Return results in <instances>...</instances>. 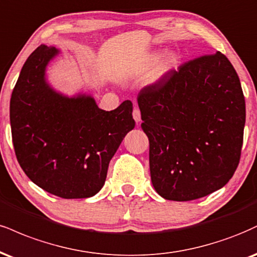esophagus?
I'll return each mask as SVG.
<instances>
[{"instance_id": "obj_1", "label": "esophagus", "mask_w": 257, "mask_h": 257, "mask_svg": "<svg viewBox=\"0 0 257 257\" xmlns=\"http://www.w3.org/2000/svg\"><path fill=\"white\" fill-rule=\"evenodd\" d=\"M133 117H134L135 122H137V123L141 122V112H140V110L138 109V107H135L134 111H133Z\"/></svg>"}]
</instances>
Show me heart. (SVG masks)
Masks as SVG:
<instances>
[{
    "mask_svg": "<svg viewBox=\"0 0 257 257\" xmlns=\"http://www.w3.org/2000/svg\"><path fill=\"white\" fill-rule=\"evenodd\" d=\"M160 60V52L159 51H154L152 54H150L146 58V61L144 62V64H142L141 67H139L137 70H135L134 74L135 75H140V74H144L148 68H151L154 64L157 63ZM178 63V56L175 54V52H169L168 55H166L165 57H164L163 60V63H162V67H160V70L159 73L157 74L156 76H154V79L152 80V83H156L162 80L164 76H166L168 74L171 72L174 68L177 66Z\"/></svg>",
    "mask_w": 257,
    "mask_h": 257,
    "instance_id": "1",
    "label": "heart"
}]
</instances>
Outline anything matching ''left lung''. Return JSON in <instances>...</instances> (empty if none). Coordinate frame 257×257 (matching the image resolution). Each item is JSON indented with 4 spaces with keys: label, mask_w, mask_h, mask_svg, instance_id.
I'll return each instance as SVG.
<instances>
[{
    "label": "left lung",
    "mask_w": 257,
    "mask_h": 257,
    "mask_svg": "<svg viewBox=\"0 0 257 257\" xmlns=\"http://www.w3.org/2000/svg\"><path fill=\"white\" fill-rule=\"evenodd\" d=\"M138 103L160 196L196 200L230 181L240 158L245 100L225 55L217 51L171 70L142 89Z\"/></svg>",
    "instance_id": "left-lung-1"
}]
</instances>
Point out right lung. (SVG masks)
Segmentation results:
<instances>
[{
	"instance_id": "1",
	"label": "right lung",
	"mask_w": 257,
	"mask_h": 257,
	"mask_svg": "<svg viewBox=\"0 0 257 257\" xmlns=\"http://www.w3.org/2000/svg\"><path fill=\"white\" fill-rule=\"evenodd\" d=\"M61 54L42 44L25 62L11 98L12 138L33 183L62 199H87L103 188L110 160L134 129L133 104L105 111L91 94L56 91L46 69Z\"/></svg>"
}]
</instances>
